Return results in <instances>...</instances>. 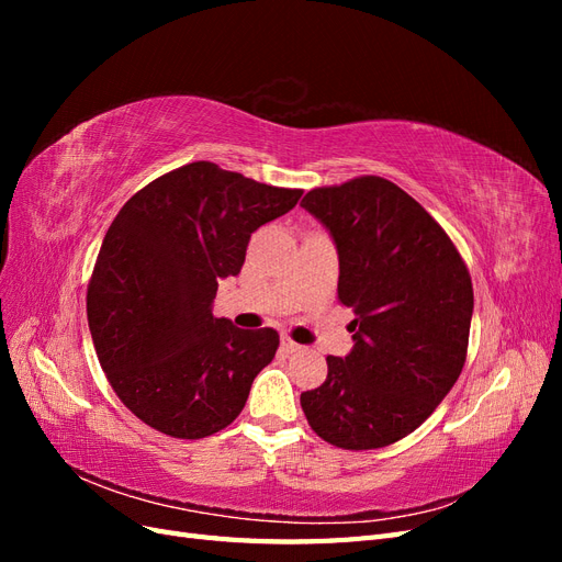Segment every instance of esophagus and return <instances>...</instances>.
Listing matches in <instances>:
<instances>
[{
  "instance_id": "34e87169",
  "label": "esophagus",
  "mask_w": 562,
  "mask_h": 562,
  "mask_svg": "<svg viewBox=\"0 0 562 562\" xmlns=\"http://www.w3.org/2000/svg\"><path fill=\"white\" fill-rule=\"evenodd\" d=\"M302 347L297 342H293L291 337H281V351L283 353H297Z\"/></svg>"
}]
</instances>
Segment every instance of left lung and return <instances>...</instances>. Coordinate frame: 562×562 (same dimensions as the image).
Listing matches in <instances>:
<instances>
[{
  "label": "left lung",
  "mask_w": 562,
  "mask_h": 562,
  "mask_svg": "<svg viewBox=\"0 0 562 562\" xmlns=\"http://www.w3.org/2000/svg\"><path fill=\"white\" fill-rule=\"evenodd\" d=\"M302 206L333 234L337 300L351 307L353 349L328 356L304 391L310 427L342 450H375L413 434L467 361L473 285L446 229L380 176L316 187Z\"/></svg>",
  "instance_id": "left-lung-1"
}]
</instances>
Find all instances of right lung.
Segmentation results:
<instances>
[{"label": "right lung", "mask_w": 562, "mask_h": 562, "mask_svg": "<svg viewBox=\"0 0 562 562\" xmlns=\"http://www.w3.org/2000/svg\"><path fill=\"white\" fill-rule=\"evenodd\" d=\"M300 196L194 161L145 184L112 220L89 281V328L114 394L147 427L196 440L244 411L279 333L215 318L217 281L239 274L250 234Z\"/></svg>", "instance_id": "add662e5"}]
</instances>
